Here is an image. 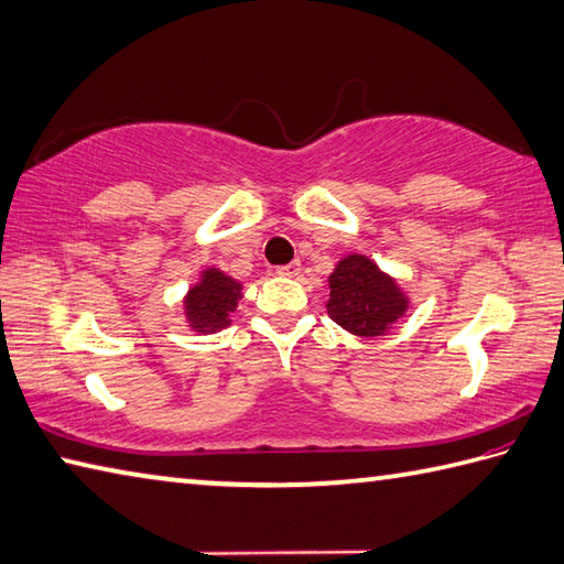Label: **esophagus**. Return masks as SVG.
Instances as JSON below:
<instances>
[{
    "mask_svg": "<svg viewBox=\"0 0 564 564\" xmlns=\"http://www.w3.org/2000/svg\"><path fill=\"white\" fill-rule=\"evenodd\" d=\"M300 270H302V262L300 260H292V262H286V264H280L278 274H280V278H296V274H300Z\"/></svg>",
    "mask_w": 564,
    "mask_h": 564,
    "instance_id": "1",
    "label": "esophagus"
}]
</instances>
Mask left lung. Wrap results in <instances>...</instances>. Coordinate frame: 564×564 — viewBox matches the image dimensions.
I'll list each match as a JSON object with an SVG mask.
<instances>
[{
  "label": "left lung",
  "mask_w": 564,
  "mask_h": 564,
  "mask_svg": "<svg viewBox=\"0 0 564 564\" xmlns=\"http://www.w3.org/2000/svg\"><path fill=\"white\" fill-rule=\"evenodd\" d=\"M326 312L334 322L360 338L388 334L408 312V296L390 274L366 254H346L328 274Z\"/></svg>",
  "instance_id": "8db88e82"
}]
</instances>
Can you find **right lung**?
I'll return each instance as SVG.
<instances>
[{
  "label": "right lung",
  "mask_w": 564,
  "mask_h": 564,
  "mask_svg": "<svg viewBox=\"0 0 564 564\" xmlns=\"http://www.w3.org/2000/svg\"><path fill=\"white\" fill-rule=\"evenodd\" d=\"M242 284L228 278L226 272L208 268L200 272L198 282L191 286L184 312L186 322L198 334H216L230 324V314L236 312Z\"/></svg>",
  "instance_id": "obj_1"
}]
</instances>
